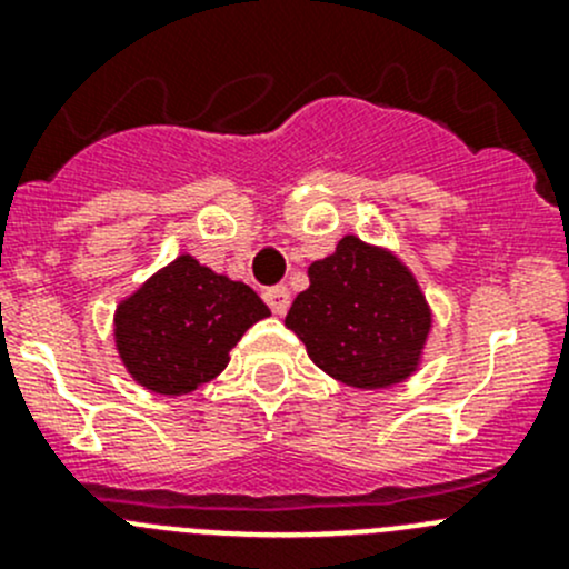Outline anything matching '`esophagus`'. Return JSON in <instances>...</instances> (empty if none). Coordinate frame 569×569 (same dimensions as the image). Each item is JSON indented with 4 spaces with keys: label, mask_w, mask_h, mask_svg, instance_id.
<instances>
[{
    "label": "esophagus",
    "mask_w": 569,
    "mask_h": 569,
    "mask_svg": "<svg viewBox=\"0 0 569 569\" xmlns=\"http://www.w3.org/2000/svg\"><path fill=\"white\" fill-rule=\"evenodd\" d=\"M263 300H267V306L272 308V313H278V317H283L291 306V295L286 286H272V289H267L263 291Z\"/></svg>",
    "instance_id": "obj_1"
}]
</instances>
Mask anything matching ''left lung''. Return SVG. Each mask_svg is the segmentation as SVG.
Wrapping results in <instances>:
<instances>
[{
  "mask_svg": "<svg viewBox=\"0 0 569 569\" xmlns=\"http://www.w3.org/2000/svg\"><path fill=\"white\" fill-rule=\"evenodd\" d=\"M286 327L321 371L352 388H388L416 371L432 319L416 278L386 250L343 237L308 267Z\"/></svg>",
  "mask_w": 569,
  "mask_h": 569,
  "instance_id": "8db88e82",
  "label": "left lung"
}]
</instances>
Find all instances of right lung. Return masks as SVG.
Instances as JSON below:
<instances>
[{
  "label": "right lung",
  "instance_id": "right-lung-1",
  "mask_svg": "<svg viewBox=\"0 0 569 569\" xmlns=\"http://www.w3.org/2000/svg\"><path fill=\"white\" fill-rule=\"evenodd\" d=\"M267 317L250 286L181 256L120 302L114 343L140 386L178 396L214 380L244 330Z\"/></svg>",
  "mask_w": 569,
  "mask_h": 569
}]
</instances>
